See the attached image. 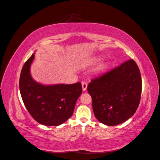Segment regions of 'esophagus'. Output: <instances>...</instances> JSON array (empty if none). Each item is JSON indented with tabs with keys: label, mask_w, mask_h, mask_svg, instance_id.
Returning a JSON list of instances; mask_svg holds the SVG:
<instances>
[{
	"label": "esophagus",
	"mask_w": 160,
	"mask_h": 160,
	"mask_svg": "<svg viewBox=\"0 0 160 160\" xmlns=\"http://www.w3.org/2000/svg\"><path fill=\"white\" fill-rule=\"evenodd\" d=\"M87 88H88V83L86 82H82V88H83V91H86Z\"/></svg>",
	"instance_id": "esophagus-1"
}]
</instances>
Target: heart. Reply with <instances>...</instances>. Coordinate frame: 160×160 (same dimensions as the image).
<instances>
[{"instance_id":"1","label":"heart","mask_w":160,"mask_h":160,"mask_svg":"<svg viewBox=\"0 0 160 160\" xmlns=\"http://www.w3.org/2000/svg\"><path fill=\"white\" fill-rule=\"evenodd\" d=\"M99 60V59H95L94 60V61H95V62H97V61H98ZM108 66V63H106V62H103V63H101V64L99 66L98 69V71H105L106 69H107Z\"/></svg>"}]
</instances>
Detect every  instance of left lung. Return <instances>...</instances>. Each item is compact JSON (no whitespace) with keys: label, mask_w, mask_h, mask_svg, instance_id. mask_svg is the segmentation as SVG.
<instances>
[{"label":"left lung","mask_w":160,"mask_h":160,"mask_svg":"<svg viewBox=\"0 0 160 160\" xmlns=\"http://www.w3.org/2000/svg\"><path fill=\"white\" fill-rule=\"evenodd\" d=\"M142 77L133 59L91 80L88 86L93 113L105 125H119L136 111L141 98Z\"/></svg>","instance_id":"1"}]
</instances>
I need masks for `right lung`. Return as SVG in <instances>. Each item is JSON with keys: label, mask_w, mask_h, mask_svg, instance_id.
Wrapping results in <instances>:
<instances>
[{"label": "right lung", "mask_w": 160, "mask_h": 160, "mask_svg": "<svg viewBox=\"0 0 160 160\" xmlns=\"http://www.w3.org/2000/svg\"><path fill=\"white\" fill-rule=\"evenodd\" d=\"M35 54L24 64L19 79V89L27 109L38 123L57 126L73 113L77 100L82 93L81 83L44 85L35 81L30 67Z\"/></svg>", "instance_id": "right-lung-1"}]
</instances>
